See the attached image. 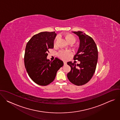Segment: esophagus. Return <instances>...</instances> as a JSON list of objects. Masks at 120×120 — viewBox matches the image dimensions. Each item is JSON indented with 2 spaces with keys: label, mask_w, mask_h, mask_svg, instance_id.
<instances>
[{
  "label": "esophagus",
  "mask_w": 120,
  "mask_h": 120,
  "mask_svg": "<svg viewBox=\"0 0 120 120\" xmlns=\"http://www.w3.org/2000/svg\"><path fill=\"white\" fill-rule=\"evenodd\" d=\"M67 64V63L66 62H64V65H66Z\"/></svg>",
  "instance_id": "esophagus-1"
}]
</instances>
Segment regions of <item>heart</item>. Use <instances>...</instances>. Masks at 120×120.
I'll list each match as a JSON object with an SVG mask.
<instances>
[{"instance_id":"1","label":"heart","mask_w":120,"mask_h":120,"mask_svg":"<svg viewBox=\"0 0 120 120\" xmlns=\"http://www.w3.org/2000/svg\"><path fill=\"white\" fill-rule=\"evenodd\" d=\"M66 41L70 44H74L76 41L75 37L71 34H67L64 36ZM57 38H56L54 40V45H56ZM72 55V52L70 50H60L57 53L58 56L63 60H66Z\"/></svg>"}]
</instances>
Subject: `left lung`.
<instances>
[{"label": "left lung", "mask_w": 120, "mask_h": 120, "mask_svg": "<svg viewBox=\"0 0 120 120\" xmlns=\"http://www.w3.org/2000/svg\"><path fill=\"white\" fill-rule=\"evenodd\" d=\"M79 37L80 46L74 57L75 60L80 62L76 64L72 62L67 63L71 71L67 78L73 84L80 86L88 82L93 77L98 60V49L93 39L82 31L73 32Z\"/></svg>", "instance_id": "obj_1"}]
</instances>
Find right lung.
Returning a JSON list of instances; mask_svg holds the SVG:
<instances>
[{"mask_svg": "<svg viewBox=\"0 0 120 120\" xmlns=\"http://www.w3.org/2000/svg\"><path fill=\"white\" fill-rule=\"evenodd\" d=\"M56 36L55 32H40L33 36L26 44L25 66L30 78L38 85L45 86L52 82L64 65L56 57L52 62L47 59L48 50L54 48Z\"/></svg>", "mask_w": 120, "mask_h": 120, "instance_id": "right-lung-1", "label": "right lung"}]
</instances>
